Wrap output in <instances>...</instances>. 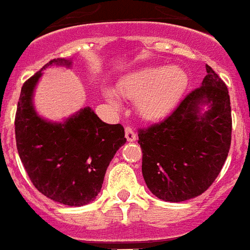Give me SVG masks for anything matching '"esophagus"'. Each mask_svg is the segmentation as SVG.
<instances>
[{"mask_svg": "<svg viewBox=\"0 0 250 250\" xmlns=\"http://www.w3.org/2000/svg\"><path fill=\"white\" fill-rule=\"evenodd\" d=\"M125 137H126L127 142H134L137 139V134L130 126L125 127Z\"/></svg>", "mask_w": 250, "mask_h": 250, "instance_id": "obj_1", "label": "esophagus"}]
</instances>
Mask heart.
Returning a JSON list of instances; mask_svg holds the SVG:
<instances>
[{
    "instance_id": "obj_1",
    "label": "heart",
    "mask_w": 250,
    "mask_h": 250,
    "mask_svg": "<svg viewBox=\"0 0 250 250\" xmlns=\"http://www.w3.org/2000/svg\"><path fill=\"white\" fill-rule=\"evenodd\" d=\"M188 86V75L177 65L146 67L131 73L119 83L124 97L137 103L138 112L145 119L163 117L174 108ZM105 99L117 104L115 94L104 90Z\"/></svg>"
}]
</instances>
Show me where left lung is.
<instances>
[{"label": "left lung", "instance_id": "obj_1", "mask_svg": "<svg viewBox=\"0 0 250 250\" xmlns=\"http://www.w3.org/2000/svg\"><path fill=\"white\" fill-rule=\"evenodd\" d=\"M208 109L202 112V105ZM231 105L226 83L207 64L201 86L170 116L138 130L142 173L156 197L179 203L205 192L218 177L231 146Z\"/></svg>", "mask_w": 250, "mask_h": 250}]
</instances>
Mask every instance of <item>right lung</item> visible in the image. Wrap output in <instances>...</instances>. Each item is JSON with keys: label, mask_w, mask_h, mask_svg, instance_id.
Returning a JSON list of instances; mask_svg holds the SVG:
<instances>
[{"label": "right lung", "mask_w": 250, "mask_h": 250, "mask_svg": "<svg viewBox=\"0 0 250 250\" xmlns=\"http://www.w3.org/2000/svg\"><path fill=\"white\" fill-rule=\"evenodd\" d=\"M71 67L53 59L23 83L15 115V139L23 167L36 188L51 200L81 207L101 192L107 167L126 138L121 124L103 123L90 107L64 123L43 120L33 108V90L49 65Z\"/></svg>", "instance_id": "obj_1"}]
</instances>
